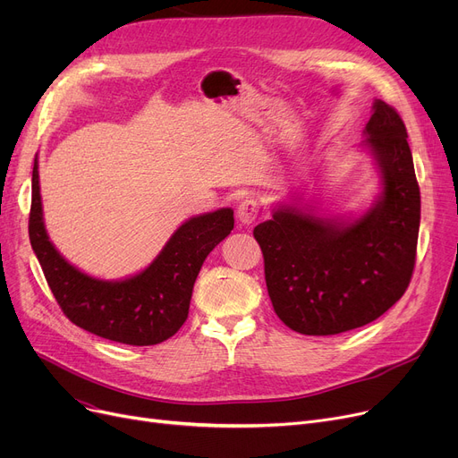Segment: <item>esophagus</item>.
Wrapping results in <instances>:
<instances>
[{
  "label": "esophagus",
  "mask_w": 458,
  "mask_h": 458,
  "mask_svg": "<svg viewBox=\"0 0 458 458\" xmlns=\"http://www.w3.org/2000/svg\"><path fill=\"white\" fill-rule=\"evenodd\" d=\"M259 215V202L254 199H245L237 206V219L242 225H252Z\"/></svg>",
  "instance_id": "34e87169"
}]
</instances>
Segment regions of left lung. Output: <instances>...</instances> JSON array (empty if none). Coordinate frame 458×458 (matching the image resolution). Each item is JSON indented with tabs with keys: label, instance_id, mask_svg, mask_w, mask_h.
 <instances>
[{
	"label": "left lung",
	"instance_id": "obj_1",
	"mask_svg": "<svg viewBox=\"0 0 458 458\" xmlns=\"http://www.w3.org/2000/svg\"><path fill=\"white\" fill-rule=\"evenodd\" d=\"M364 135L382 185L364 215L330 219L295 200L254 228L276 316L306 335L375 321L412 278L421 200L406 128L394 107L375 100Z\"/></svg>",
	"mask_w": 458,
	"mask_h": 458
}]
</instances>
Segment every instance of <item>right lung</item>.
<instances>
[{
  "label": "right lung",
  "mask_w": 458,
  "mask_h": 458,
  "mask_svg": "<svg viewBox=\"0 0 458 458\" xmlns=\"http://www.w3.org/2000/svg\"><path fill=\"white\" fill-rule=\"evenodd\" d=\"M31 189L30 242L63 314L90 334L126 345H156L180 330L204 259L233 230L230 208L191 216L147 269L124 280H100L68 263L47 237L37 159Z\"/></svg>",
  "instance_id": "right-lung-1"
}]
</instances>
